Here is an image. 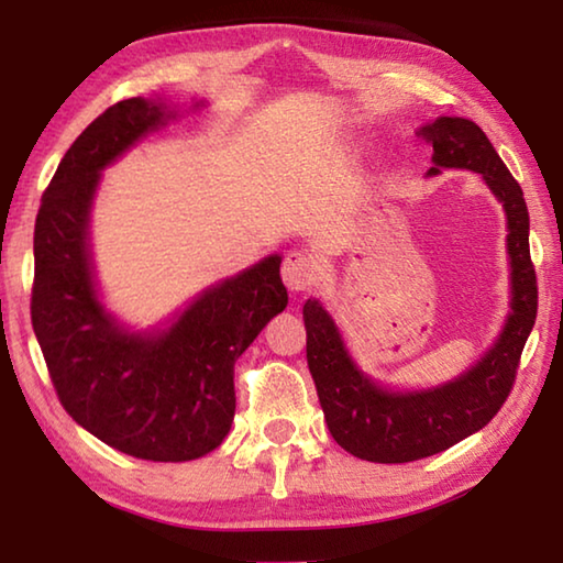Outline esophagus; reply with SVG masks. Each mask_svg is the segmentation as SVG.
I'll list each match as a JSON object with an SVG mask.
<instances>
[{"label":"esophagus","instance_id":"esophagus-1","mask_svg":"<svg viewBox=\"0 0 563 563\" xmlns=\"http://www.w3.org/2000/svg\"><path fill=\"white\" fill-rule=\"evenodd\" d=\"M320 268L318 263L305 253H288V258L283 263V283L288 285L292 292H305L318 283Z\"/></svg>","mask_w":563,"mask_h":563}]
</instances>
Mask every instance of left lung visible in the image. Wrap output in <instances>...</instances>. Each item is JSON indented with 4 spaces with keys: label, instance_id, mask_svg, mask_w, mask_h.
I'll use <instances>...</instances> for the list:
<instances>
[{
    "label": "left lung",
    "instance_id": "1",
    "mask_svg": "<svg viewBox=\"0 0 563 563\" xmlns=\"http://www.w3.org/2000/svg\"><path fill=\"white\" fill-rule=\"evenodd\" d=\"M417 136L434 148L427 176H440L444 168L474 170L501 203L507 216L509 312L497 340L464 373L434 387L397 389L357 365L325 305L318 298L305 302L308 367L332 440L352 456L377 464L424 460L489 424L511 393L521 350L537 320L529 211L521 186L487 133L470 119L437 117L419 126Z\"/></svg>",
    "mask_w": 563,
    "mask_h": 563
}]
</instances>
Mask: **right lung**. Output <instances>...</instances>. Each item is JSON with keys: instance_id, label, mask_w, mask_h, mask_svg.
Segmentation results:
<instances>
[{"instance_id": "add662e5", "label": "right lung", "mask_w": 563, "mask_h": 563, "mask_svg": "<svg viewBox=\"0 0 563 563\" xmlns=\"http://www.w3.org/2000/svg\"><path fill=\"white\" fill-rule=\"evenodd\" d=\"M170 99L133 97L91 121L66 151L34 225L32 325L62 405L123 454L190 462L231 432L233 367L285 310L278 253L208 285L151 328H131L103 302L91 253L101 170L178 119Z\"/></svg>"}]
</instances>
